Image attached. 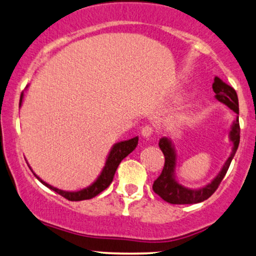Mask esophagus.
Returning a JSON list of instances; mask_svg holds the SVG:
<instances>
[{"mask_svg": "<svg viewBox=\"0 0 256 256\" xmlns=\"http://www.w3.org/2000/svg\"><path fill=\"white\" fill-rule=\"evenodd\" d=\"M152 133H153V128H150V125H146V126H144L142 130V138H145V139H148L150 136H152Z\"/></svg>", "mask_w": 256, "mask_h": 256, "instance_id": "obj_1", "label": "esophagus"}]
</instances>
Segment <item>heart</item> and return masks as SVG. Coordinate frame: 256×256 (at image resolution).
Wrapping results in <instances>:
<instances>
[{
    "instance_id": "1",
    "label": "heart",
    "mask_w": 256,
    "mask_h": 256,
    "mask_svg": "<svg viewBox=\"0 0 256 256\" xmlns=\"http://www.w3.org/2000/svg\"><path fill=\"white\" fill-rule=\"evenodd\" d=\"M178 120H180V118H178Z\"/></svg>"
}]
</instances>
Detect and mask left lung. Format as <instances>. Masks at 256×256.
Segmentation results:
<instances>
[{"label": "left lung", "instance_id": "obj_1", "mask_svg": "<svg viewBox=\"0 0 256 256\" xmlns=\"http://www.w3.org/2000/svg\"><path fill=\"white\" fill-rule=\"evenodd\" d=\"M212 89L214 92L216 100L225 104L236 114H239V100H238L236 92L231 86L225 84L222 78L218 76L214 78V82L212 84ZM228 138L232 144V152L222 164L220 172L211 180L210 183L206 186H200V188L192 189L181 184L178 182V176H176V166H178V154L172 139L168 136H162L159 140V147L162 150L164 156V167L162 172L153 183L154 192L158 194L164 200L170 204H196L208 200L220 184L222 180L228 172L230 164L232 159L236 156L240 142V126H239V117L233 120L231 128L228 131Z\"/></svg>", "mask_w": 256, "mask_h": 256}]
</instances>
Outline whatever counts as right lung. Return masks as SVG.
<instances>
[{
    "instance_id": "1",
    "label": "right lung",
    "mask_w": 256,
    "mask_h": 256,
    "mask_svg": "<svg viewBox=\"0 0 256 256\" xmlns=\"http://www.w3.org/2000/svg\"><path fill=\"white\" fill-rule=\"evenodd\" d=\"M28 86H26V88ZM23 98H24V92H22L20 95V106H22V103H23ZM138 140L139 136H134V138H131L128 140H123V142H118L116 144H114L112 147H111L109 154H108L106 160V164L102 170H100V175L97 176L95 181H94L90 186H86L84 189L80 190H74V192H67V190H61L58 189L56 186H53L51 184H48V182L42 181V180L39 178V176L36 174V172L32 170V168L28 164V167L34 172V175L37 178L39 181H40L42 184L48 188L52 189L53 192H56L61 195L64 198H67L68 200H90L92 197H95L98 195L100 192H102L103 190H106L108 186H110V183L112 182L114 172H116L118 166L122 162V160L124 158H126L130 153L133 152L134 148L138 145Z\"/></svg>"
}]
</instances>
